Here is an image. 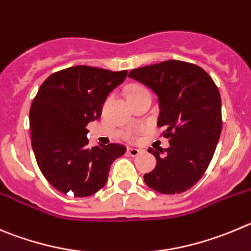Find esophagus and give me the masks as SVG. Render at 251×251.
Instances as JSON below:
<instances>
[{"mask_svg":"<svg viewBox=\"0 0 251 251\" xmlns=\"http://www.w3.org/2000/svg\"><path fill=\"white\" fill-rule=\"evenodd\" d=\"M140 153H142V150L132 149V147L127 149V154H128V156H131V157H137Z\"/></svg>","mask_w":251,"mask_h":251,"instance_id":"obj_1","label":"esophagus"}]
</instances>
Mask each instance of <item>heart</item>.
<instances>
[{"label":"heart","instance_id":"heart-1","mask_svg":"<svg viewBox=\"0 0 251 251\" xmlns=\"http://www.w3.org/2000/svg\"><path fill=\"white\" fill-rule=\"evenodd\" d=\"M136 89H141V86H132L130 90H136ZM130 90H128V91H130Z\"/></svg>","mask_w":251,"mask_h":251}]
</instances>
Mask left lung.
<instances>
[{
    "mask_svg": "<svg viewBox=\"0 0 251 251\" xmlns=\"http://www.w3.org/2000/svg\"><path fill=\"white\" fill-rule=\"evenodd\" d=\"M128 76L156 94L157 126L170 139L165 151L149 150L157 162L145 183L162 194L186 192L202 178L221 137L219 90L202 68L181 60L137 68Z\"/></svg>",
    "mask_w": 251,
    "mask_h": 251,
    "instance_id": "left-lung-1",
    "label": "left lung"
}]
</instances>
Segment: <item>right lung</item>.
Returning a JSON list of instances; mask_svg holds the SVG:
<instances>
[{"mask_svg": "<svg viewBox=\"0 0 251 251\" xmlns=\"http://www.w3.org/2000/svg\"><path fill=\"white\" fill-rule=\"evenodd\" d=\"M127 70L76 65L51 74L29 110L32 147L47 181L62 193L88 197L105 186L111 163L126 152L120 144L89 147L86 125L101 116L102 104Z\"/></svg>", "mask_w": 251, "mask_h": 251, "instance_id": "1", "label": "right lung"}]
</instances>
